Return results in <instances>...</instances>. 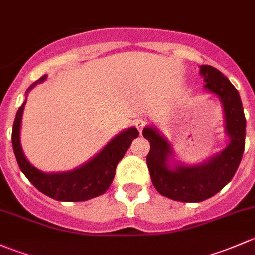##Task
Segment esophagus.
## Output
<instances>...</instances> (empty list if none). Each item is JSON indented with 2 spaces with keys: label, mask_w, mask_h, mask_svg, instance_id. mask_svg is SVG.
Wrapping results in <instances>:
<instances>
[{
  "label": "esophagus",
  "mask_w": 255,
  "mask_h": 255,
  "mask_svg": "<svg viewBox=\"0 0 255 255\" xmlns=\"http://www.w3.org/2000/svg\"><path fill=\"white\" fill-rule=\"evenodd\" d=\"M133 124H135V127L137 128V130L141 132V131L143 130V128H145L146 122H145V119H142V118H137V119L135 120V123H133Z\"/></svg>",
  "instance_id": "esophagus-1"
}]
</instances>
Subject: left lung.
<instances>
[{
    "label": "left lung",
    "mask_w": 255,
    "mask_h": 255,
    "mask_svg": "<svg viewBox=\"0 0 255 255\" xmlns=\"http://www.w3.org/2000/svg\"><path fill=\"white\" fill-rule=\"evenodd\" d=\"M200 75L205 91L219 97L224 108L230 142L221 152L201 163L184 164L175 161L172 145L156 128L148 125L142 131L151 145L146 161L154 188L161 195L182 203H199L219 193L237 172L245 152L246 117L240 93L215 67L201 65Z\"/></svg>",
    "instance_id": "1"
}]
</instances>
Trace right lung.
<instances>
[{"label": "right lung", "mask_w": 255, "mask_h": 255, "mask_svg": "<svg viewBox=\"0 0 255 255\" xmlns=\"http://www.w3.org/2000/svg\"><path fill=\"white\" fill-rule=\"evenodd\" d=\"M48 75L34 82L25 92V96L39 83H43ZM27 97L18 109L13 123L12 145L18 166L28 180L45 195L59 201H86L102 195L108 190L115 175V168L124 157L131 142L138 136L137 128L131 127L118 133L98 153L82 166L61 173H44L35 168L27 157L20 145V124Z\"/></svg>", "instance_id": "1"}]
</instances>
